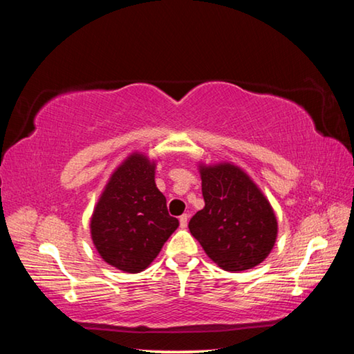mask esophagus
Wrapping results in <instances>:
<instances>
[{
	"label": "esophagus",
	"instance_id": "1",
	"mask_svg": "<svg viewBox=\"0 0 354 354\" xmlns=\"http://www.w3.org/2000/svg\"><path fill=\"white\" fill-rule=\"evenodd\" d=\"M187 221H189V215L187 214H183L181 217H179V225H181V227L187 226Z\"/></svg>",
	"mask_w": 354,
	"mask_h": 354
}]
</instances>
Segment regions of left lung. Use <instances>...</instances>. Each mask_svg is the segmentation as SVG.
<instances>
[{
	"label": "left lung",
	"instance_id": "8db88e82",
	"mask_svg": "<svg viewBox=\"0 0 354 354\" xmlns=\"http://www.w3.org/2000/svg\"><path fill=\"white\" fill-rule=\"evenodd\" d=\"M198 170L205 207L190 218V234L226 272L259 266L278 237V220L270 201L232 162H200Z\"/></svg>",
	"mask_w": 354,
	"mask_h": 354
}]
</instances>
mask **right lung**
<instances>
[{
  "label": "right lung",
  "instance_id": "right-lung-1",
  "mask_svg": "<svg viewBox=\"0 0 354 354\" xmlns=\"http://www.w3.org/2000/svg\"><path fill=\"white\" fill-rule=\"evenodd\" d=\"M156 160L134 151L112 171L91 218V236L103 261L140 273L158 257L176 227L154 183Z\"/></svg>",
  "mask_w": 354,
  "mask_h": 354
}]
</instances>
